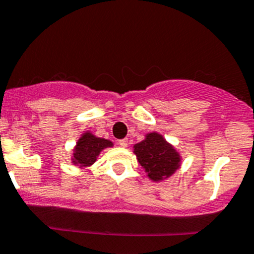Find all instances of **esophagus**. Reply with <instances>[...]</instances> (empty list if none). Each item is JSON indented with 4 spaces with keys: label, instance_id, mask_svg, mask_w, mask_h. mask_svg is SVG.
I'll return each instance as SVG.
<instances>
[{
    "label": "esophagus",
    "instance_id": "esophagus-1",
    "mask_svg": "<svg viewBox=\"0 0 254 254\" xmlns=\"http://www.w3.org/2000/svg\"><path fill=\"white\" fill-rule=\"evenodd\" d=\"M118 145L122 146V147H127V139L119 140V141H118Z\"/></svg>",
    "mask_w": 254,
    "mask_h": 254
}]
</instances>
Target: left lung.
<instances>
[{
  "label": "left lung",
  "instance_id": "obj_1",
  "mask_svg": "<svg viewBox=\"0 0 254 254\" xmlns=\"http://www.w3.org/2000/svg\"><path fill=\"white\" fill-rule=\"evenodd\" d=\"M134 153L153 182L168 178L181 166V155L158 132L146 134L145 140L134 145Z\"/></svg>",
  "mask_w": 254,
  "mask_h": 254
}]
</instances>
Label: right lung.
I'll list each match as a JSON object with an SVG mask.
<instances>
[{"mask_svg":"<svg viewBox=\"0 0 254 254\" xmlns=\"http://www.w3.org/2000/svg\"><path fill=\"white\" fill-rule=\"evenodd\" d=\"M113 142L107 139L94 136L92 132L86 131L79 137L75 148H73L72 163L81 168L88 167L97 161L102 150L112 147Z\"/></svg>","mask_w":254,"mask_h":254,"instance_id":"obj_1","label":"right lung"}]
</instances>
